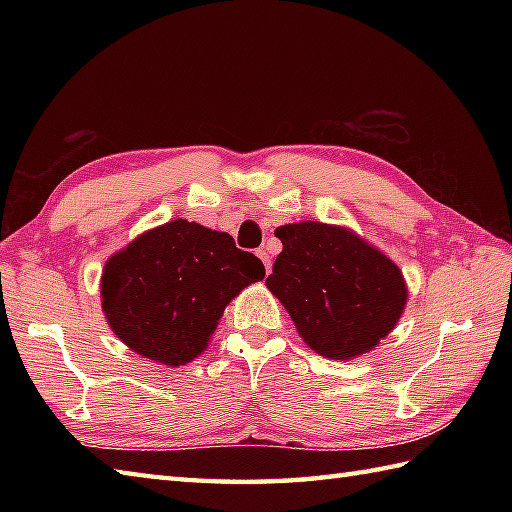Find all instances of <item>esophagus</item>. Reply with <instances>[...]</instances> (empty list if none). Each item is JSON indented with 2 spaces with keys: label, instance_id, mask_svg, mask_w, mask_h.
<instances>
[{
  "label": "esophagus",
  "instance_id": "34e87169",
  "mask_svg": "<svg viewBox=\"0 0 512 512\" xmlns=\"http://www.w3.org/2000/svg\"><path fill=\"white\" fill-rule=\"evenodd\" d=\"M257 257L262 259V262H264V266H266V273H270V255L266 253L264 248H259V250H257Z\"/></svg>",
  "mask_w": 512,
  "mask_h": 512
}]
</instances>
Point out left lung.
<instances>
[{"instance_id": "left-lung-1", "label": "left lung", "mask_w": 512, "mask_h": 512, "mask_svg": "<svg viewBox=\"0 0 512 512\" xmlns=\"http://www.w3.org/2000/svg\"><path fill=\"white\" fill-rule=\"evenodd\" d=\"M284 244L266 286L281 301L310 350L347 361L396 328L407 303L400 268L345 226H279Z\"/></svg>"}]
</instances>
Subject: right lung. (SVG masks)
Masks as SVG:
<instances>
[{"label": "right lung", "instance_id": "right-lung-1", "mask_svg": "<svg viewBox=\"0 0 512 512\" xmlns=\"http://www.w3.org/2000/svg\"><path fill=\"white\" fill-rule=\"evenodd\" d=\"M264 275V264L228 233L173 220L107 259L101 303L127 347L178 367L206 350L228 301Z\"/></svg>", "mask_w": 512, "mask_h": 512}]
</instances>
